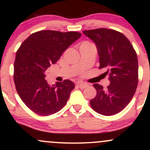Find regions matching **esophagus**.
I'll list each match as a JSON object with an SVG mask.
<instances>
[{"label":"esophagus","mask_w":150,"mask_h":150,"mask_svg":"<svg viewBox=\"0 0 150 150\" xmlns=\"http://www.w3.org/2000/svg\"><path fill=\"white\" fill-rule=\"evenodd\" d=\"M78 86L79 88H86L88 86V85L86 83H78Z\"/></svg>","instance_id":"34e87169"}]
</instances>
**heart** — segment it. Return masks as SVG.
Masks as SVG:
<instances>
[{
  "label": "heart",
  "mask_w": 150,
  "mask_h": 150,
  "mask_svg": "<svg viewBox=\"0 0 150 150\" xmlns=\"http://www.w3.org/2000/svg\"><path fill=\"white\" fill-rule=\"evenodd\" d=\"M85 43H86V44H88V43H88V42H83V43L82 44H85Z\"/></svg>",
  "instance_id": "obj_1"
}]
</instances>
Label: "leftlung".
<instances>
[{
  "mask_svg": "<svg viewBox=\"0 0 150 150\" xmlns=\"http://www.w3.org/2000/svg\"><path fill=\"white\" fill-rule=\"evenodd\" d=\"M83 33L96 44L99 69H105L110 86L104 89L93 84L96 95L90 101L92 109L106 116L122 111L131 102L138 85L139 67L137 53L131 42L120 32L107 28L85 30Z\"/></svg>",
  "mask_w": 150,
  "mask_h": 150,
  "instance_id": "1",
  "label": "left lung"
}]
</instances>
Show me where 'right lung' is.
Returning <instances> with one entry per match:
<instances>
[{
	"mask_svg": "<svg viewBox=\"0 0 150 150\" xmlns=\"http://www.w3.org/2000/svg\"><path fill=\"white\" fill-rule=\"evenodd\" d=\"M81 36L78 32L41 30L30 35L16 51L13 69L16 91L36 114L50 115L66 104L75 84L65 80L49 86L45 71Z\"/></svg>",
	"mask_w": 150,
	"mask_h": 150,
	"instance_id": "1",
	"label": "right lung"
}]
</instances>
